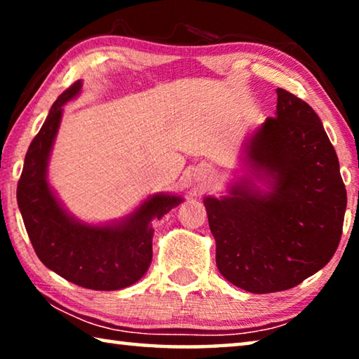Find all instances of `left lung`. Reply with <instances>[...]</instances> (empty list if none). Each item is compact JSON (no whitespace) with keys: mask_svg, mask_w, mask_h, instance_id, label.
<instances>
[{"mask_svg":"<svg viewBox=\"0 0 359 359\" xmlns=\"http://www.w3.org/2000/svg\"><path fill=\"white\" fill-rule=\"evenodd\" d=\"M277 117L248 139L247 160L276 180L271 193L244 182L205 198L218 271L250 293L290 290L325 267L342 238L347 190L321 120L277 88Z\"/></svg>","mask_w":359,"mask_h":359,"instance_id":"8db88e82","label":"left lung"}]
</instances>
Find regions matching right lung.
Returning a JSON list of instances; mask_svg holds the SVG:
<instances>
[{
    "label": "right lung",
    "mask_w": 359,
    "mask_h": 359,
    "mask_svg": "<svg viewBox=\"0 0 359 359\" xmlns=\"http://www.w3.org/2000/svg\"><path fill=\"white\" fill-rule=\"evenodd\" d=\"M81 88L77 81L58 96L29 144L17 184V203L34 252L48 269L79 287L112 291L130 287L145 274L151 261V220L161 218L182 198L155 194L123 223L112 226H85L66 214L47 185L46 169L62 107Z\"/></svg>",
    "instance_id": "right-lung-1"
}]
</instances>
